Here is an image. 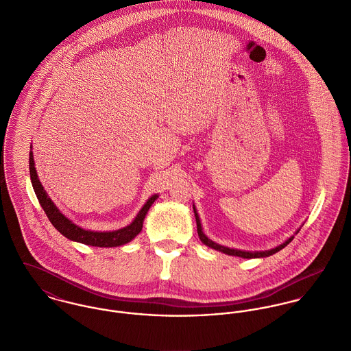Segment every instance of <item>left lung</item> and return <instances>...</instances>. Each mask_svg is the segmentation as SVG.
<instances>
[{
	"label": "left lung",
	"mask_w": 351,
	"mask_h": 351,
	"mask_svg": "<svg viewBox=\"0 0 351 351\" xmlns=\"http://www.w3.org/2000/svg\"><path fill=\"white\" fill-rule=\"evenodd\" d=\"M193 210H195L196 223H197V234H199V237H200L201 242H202L204 245H206L208 247H210V249L221 251V252L228 254V255H235V256H242V258H261V256H269V255L276 254L277 251L282 250L285 246H288V245L293 241V237H291L285 243H282V245H280L278 247L271 249V250L269 251H255V252H251V251H241L234 250V249H228V247H224V246H220V245H217V243L212 242L210 239H208V238L204 235L202 228H201L200 219H199V215H197V210H196V208H195V206H193Z\"/></svg>",
	"instance_id": "8db88e82"
}]
</instances>
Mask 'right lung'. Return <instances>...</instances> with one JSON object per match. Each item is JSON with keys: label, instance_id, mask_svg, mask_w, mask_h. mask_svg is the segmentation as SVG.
<instances>
[{"label": "right lung", "instance_id": "1", "mask_svg": "<svg viewBox=\"0 0 351 351\" xmlns=\"http://www.w3.org/2000/svg\"><path fill=\"white\" fill-rule=\"evenodd\" d=\"M29 174H31V182H32L35 195L40 202L42 208L45 209L51 224L67 239L80 242L84 245H89V246H96V247H116V246H121V245L131 242L142 231L145 216H146L147 210L150 209L152 202L158 197L156 195L150 197L130 226H127L121 230H117V231H112V232H95V231H88V230H84V228L75 226L73 221H70L67 217H64L59 212V209L55 206V204L47 196L46 191L43 189V186L38 178L36 169L34 165L32 151L29 152Z\"/></svg>", "mask_w": 351, "mask_h": 351}]
</instances>
